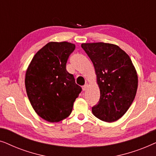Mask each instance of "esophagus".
I'll use <instances>...</instances> for the list:
<instances>
[{"mask_svg": "<svg viewBox=\"0 0 156 156\" xmlns=\"http://www.w3.org/2000/svg\"><path fill=\"white\" fill-rule=\"evenodd\" d=\"M87 88H88V84H85L84 86L82 87L83 91H86L87 89Z\"/></svg>", "mask_w": 156, "mask_h": 156, "instance_id": "esophagus-1", "label": "esophagus"}]
</instances>
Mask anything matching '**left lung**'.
I'll return each instance as SVG.
<instances>
[{
  "mask_svg": "<svg viewBox=\"0 0 156 156\" xmlns=\"http://www.w3.org/2000/svg\"><path fill=\"white\" fill-rule=\"evenodd\" d=\"M92 62L100 89V99L92 113L100 120L114 122L127 112L136 97L138 75L130 57L116 44L83 43Z\"/></svg>",
  "mask_w": 156,
  "mask_h": 156,
  "instance_id": "8db88e82",
  "label": "left lung"
}]
</instances>
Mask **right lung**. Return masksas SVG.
Wrapping results in <instances>:
<instances>
[{
  "label": "right lung",
  "instance_id": "1",
  "mask_svg": "<svg viewBox=\"0 0 156 156\" xmlns=\"http://www.w3.org/2000/svg\"><path fill=\"white\" fill-rule=\"evenodd\" d=\"M75 49L67 42H50L35 55L25 74L27 97L35 112L49 122H59L71 114L82 88L66 69Z\"/></svg>",
  "mask_w": 156,
  "mask_h": 156
}]
</instances>
